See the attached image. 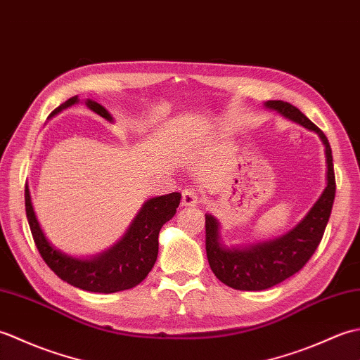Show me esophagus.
<instances>
[{
  "instance_id": "34e87169",
  "label": "esophagus",
  "mask_w": 360,
  "mask_h": 360,
  "mask_svg": "<svg viewBox=\"0 0 360 360\" xmlns=\"http://www.w3.org/2000/svg\"><path fill=\"white\" fill-rule=\"evenodd\" d=\"M198 201H200V196H198L195 188H184L182 190V205H187V207H192V205H196Z\"/></svg>"
}]
</instances>
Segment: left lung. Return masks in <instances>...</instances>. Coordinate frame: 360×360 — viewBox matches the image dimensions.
Instances as JSON below:
<instances>
[{
    "mask_svg": "<svg viewBox=\"0 0 360 360\" xmlns=\"http://www.w3.org/2000/svg\"><path fill=\"white\" fill-rule=\"evenodd\" d=\"M264 108L278 112L281 117L320 137L326 158V187L300 223H297L290 231L274 240L248 246L224 244L219 235L221 224L218 218L205 213V252L210 269L219 281L240 290L269 289L300 271L322 241L335 195L331 147L322 129L288 102L267 101L264 102Z\"/></svg>",
    "mask_w": 360,
    "mask_h": 360,
    "instance_id": "8db88e82",
    "label": "left lung"
}]
</instances>
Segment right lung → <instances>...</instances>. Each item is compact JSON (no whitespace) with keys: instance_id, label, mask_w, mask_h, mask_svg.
<instances>
[{"instance_id":"right-lung-1","label":"right lung","mask_w":360,"mask_h":360,"mask_svg":"<svg viewBox=\"0 0 360 360\" xmlns=\"http://www.w3.org/2000/svg\"><path fill=\"white\" fill-rule=\"evenodd\" d=\"M79 102V96L68 98L65 103L51 112L49 117H53L56 114ZM85 105L105 120L114 122L108 110L101 103L86 98ZM25 201L30 232H32L37 249L46 264L60 278L74 288L89 290V292L112 294L137 286L153 269L159 250V232L167 221L174 217L176 209L181 202V193L173 192L145 201L124 236L111 248L93 257L70 255L53 246L46 238L37 219L27 184L25 190Z\"/></svg>"}]
</instances>
